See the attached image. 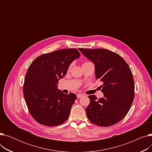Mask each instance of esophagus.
Instances as JSON below:
<instances>
[{
  "label": "esophagus",
  "instance_id": "esophagus-1",
  "mask_svg": "<svg viewBox=\"0 0 152 152\" xmlns=\"http://www.w3.org/2000/svg\"><path fill=\"white\" fill-rule=\"evenodd\" d=\"M83 96H84V95H83V94H77V99L83 97Z\"/></svg>",
  "mask_w": 152,
  "mask_h": 152
}]
</instances>
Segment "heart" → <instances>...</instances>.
I'll list each match as a JSON object with an SVG mask.
<instances>
[{
  "instance_id": "heart-1",
  "label": "heart",
  "mask_w": 152,
  "mask_h": 152,
  "mask_svg": "<svg viewBox=\"0 0 152 152\" xmlns=\"http://www.w3.org/2000/svg\"><path fill=\"white\" fill-rule=\"evenodd\" d=\"M86 63H88V62H86ZM70 67H71V66H69V68H68L69 69H70Z\"/></svg>"
}]
</instances>
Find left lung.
I'll return each mask as SVG.
<instances>
[{
  "instance_id": "obj_1",
  "label": "left lung",
  "mask_w": 152,
  "mask_h": 152,
  "mask_svg": "<svg viewBox=\"0 0 152 152\" xmlns=\"http://www.w3.org/2000/svg\"><path fill=\"white\" fill-rule=\"evenodd\" d=\"M79 50L95 65V78L103 83L104 97L97 99L89 95L90 103L86 109L89 121L100 126L114 125L125 117L134 98L132 72L118 54L105 49Z\"/></svg>"
}]
</instances>
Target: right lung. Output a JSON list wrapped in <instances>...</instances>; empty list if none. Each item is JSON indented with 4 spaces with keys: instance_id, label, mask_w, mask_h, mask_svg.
Returning a JSON list of instances; mask_svg holds the SVG:
<instances>
[{
    "instance_id": "obj_1",
    "label": "right lung",
    "mask_w": 152,
    "mask_h": 152,
    "mask_svg": "<svg viewBox=\"0 0 152 152\" xmlns=\"http://www.w3.org/2000/svg\"><path fill=\"white\" fill-rule=\"evenodd\" d=\"M79 57L76 49H61L39 56L29 66L23 95L31 115L39 124L55 126L67 120L76 95L64 94L57 87L70 64Z\"/></svg>"
}]
</instances>
